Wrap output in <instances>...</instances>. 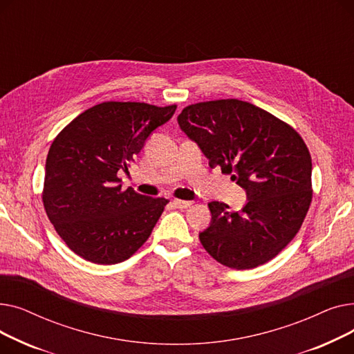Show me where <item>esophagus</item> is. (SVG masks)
<instances>
[{
  "label": "esophagus",
  "instance_id": "34e87169",
  "mask_svg": "<svg viewBox=\"0 0 354 354\" xmlns=\"http://www.w3.org/2000/svg\"><path fill=\"white\" fill-rule=\"evenodd\" d=\"M174 205L179 209H185V208H189L192 205L191 201H182V199H175L174 201Z\"/></svg>",
  "mask_w": 354,
  "mask_h": 354
}]
</instances>
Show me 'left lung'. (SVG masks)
Returning a JSON list of instances; mask_svg holds the SVG:
<instances>
[{"label": "left lung", "instance_id": "left-lung-1", "mask_svg": "<svg viewBox=\"0 0 354 354\" xmlns=\"http://www.w3.org/2000/svg\"><path fill=\"white\" fill-rule=\"evenodd\" d=\"M180 129L247 192L248 202L230 212L209 202L211 225L199 234L222 266L250 270L280 254L300 231L313 199L311 155L297 130L248 102L221 99L185 107Z\"/></svg>", "mask_w": 354, "mask_h": 354}]
</instances>
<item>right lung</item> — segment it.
<instances>
[{"label": "right lung", "instance_id": "right-lung-1", "mask_svg": "<svg viewBox=\"0 0 354 354\" xmlns=\"http://www.w3.org/2000/svg\"><path fill=\"white\" fill-rule=\"evenodd\" d=\"M176 104L103 102L73 119L53 140L46 160L43 205L66 245L86 261L111 266L151 236L165 198L122 191L118 172L140 152Z\"/></svg>", "mask_w": 354, "mask_h": 354}]
</instances>
